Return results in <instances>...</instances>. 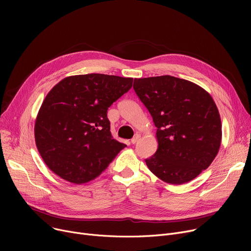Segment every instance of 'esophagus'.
<instances>
[{"label":"esophagus","mask_w":251,"mask_h":251,"mask_svg":"<svg viewBox=\"0 0 251 251\" xmlns=\"http://www.w3.org/2000/svg\"><path fill=\"white\" fill-rule=\"evenodd\" d=\"M140 138V135L139 134H135L134 135V137L132 138V139H131V143H132V144H135L137 141H138V139Z\"/></svg>","instance_id":"obj_1"}]
</instances>
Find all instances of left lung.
<instances>
[{
    "mask_svg": "<svg viewBox=\"0 0 251 251\" xmlns=\"http://www.w3.org/2000/svg\"><path fill=\"white\" fill-rule=\"evenodd\" d=\"M133 88L156 127L159 147L147 166L170 184L193 180L212 164L221 146L222 123L213 98L197 84L170 75L135 78Z\"/></svg>",
    "mask_w": 251,
    "mask_h": 251,
    "instance_id": "8db88e82",
    "label": "left lung"
}]
</instances>
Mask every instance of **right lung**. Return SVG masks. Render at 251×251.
I'll list each match as a JSON object with an SVG mask.
<instances>
[{
  "instance_id": "right-lung-1",
  "label": "right lung",
  "mask_w": 251,
  "mask_h": 251,
  "mask_svg": "<svg viewBox=\"0 0 251 251\" xmlns=\"http://www.w3.org/2000/svg\"><path fill=\"white\" fill-rule=\"evenodd\" d=\"M133 78L85 74L66 77L50 89L36 117V148L46 165L75 184L97 178L126 144L113 138L111 104Z\"/></svg>"
}]
</instances>
